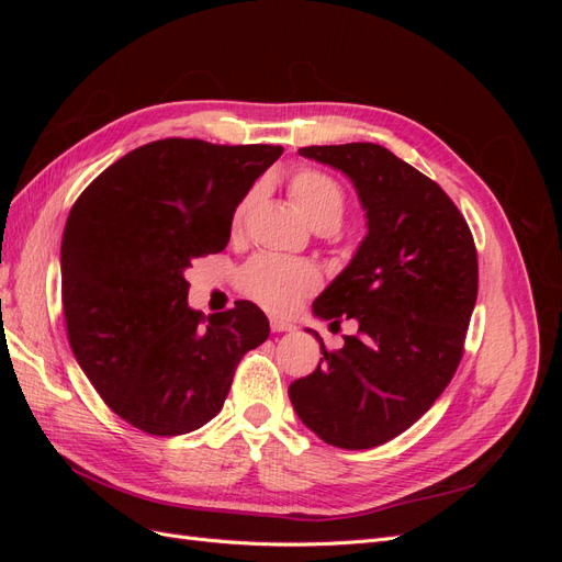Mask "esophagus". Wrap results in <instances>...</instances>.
Segmentation results:
<instances>
[{
  "label": "esophagus",
  "instance_id": "1",
  "mask_svg": "<svg viewBox=\"0 0 562 562\" xmlns=\"http://www.w3.org/2000/svg\"><path fill=\"white\" fill-rule=\"evenodd\" d=\"M269 326H271V330H274V333H291V330H295V326H293L291 321L279 318V316H271L269 318Z\"/></svg>",
  "mask_w": 562,
  "mask_h": 562
}]
</instances>
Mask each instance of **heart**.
<instances>
[{
  "label": "heart",
  "mask_w": 562,
  "mask_h": 562,
  "mask_svg": "<svg viewBox=\"0 0 562 562\" xmlns=\"http://www.w3.org/2000/svg\"><path fill=\"white\" fill-rule=\"evenodd\" d=\"M288 192L312 227H337L347 211L345 187L318 168H300L288 180ZM250 190L232 213V229L239 232L255 201ZM239 288L246 297L274 314L295 312L321 288V271L307 260H291L281 255H255L239 271Z\"/></svg>",
  "instance_id": "obj_1"
}]
</instances>
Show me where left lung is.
<instances>
[{
  "label": "left lung",
  "instance_id": "left-lung-1",
  "mask_svg": "<svg viewBox=\"0 0 562 562\" xmlns=\"http://www.w3.org/2000/svg\"><path fill=\"white\" fill-rule=\"evenodd\" d=\"M302 157L347 173L368 217L351 265L314 302L335 323L359 321L342 349H326L288 386L300 419L345 450L396 438L443 394L464 356L479 295V252L440 184L382 145H312Z\"/></svg>",
  "mask_w": 562,
  "mask_h": 562
}]
</instances>
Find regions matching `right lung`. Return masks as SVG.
Here are the masks:
<instances>
[{"label": "right lung", "instance_id": "1", "mask_svg": "<svg viewBox=\"0 0 562 562\" xmlns=\"http://www.w3.org/2000/svg\"><path fill=\"white\" fill-rule=\"evenodd\" d=\"M281 145L164 138L128 151L79 194L60 246L75 359L114 415L151 436L203 427L244 353L269 337L248 300L187 307L184 269L225 250L232 213Z\"/></svg>", "mask_w": 562, "mask_h": 562}]
</instances>
